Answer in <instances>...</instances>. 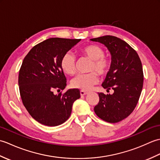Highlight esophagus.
I'll list each match as a JSON object with an SVG mask.
<instances>
[{
    "label": "esophagus",
    "mask_w": 160,
    "mask_h": 160,
    "mask_svg": "<svg viewBox=\"0 0 160 160\" xmlns=\"http://www.w3.org/2000/svg\"><path fill=\"white\" fill-rule=\"evenodd\" d=\"M80 96H84V95H86V94L88 93V92H87V91H82V90L80 91Z\"/></svg>",
    "instance_id": "1"
}]
</instances>
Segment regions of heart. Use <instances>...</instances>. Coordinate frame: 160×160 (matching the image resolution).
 I'll return each mask as SVG.
<instances>
[{
    "label": "heart",
    "instance_id": "b5f03b06",
    "mask_svg": "<svg viewBox=\"0 0 160 160\" xmlns=\"http://www.w3.org/2000/svg\"><path fill=\"white\" fill-rule=\"evenodd\" d=\"M81 55L91 60L89 71L92 72L85 74H80L71 81V87L82 91H89L98 82V74L104 76L111 67V60L104 56L103 49L99 45L91 44L81 47L80 49ZM60 66L64 73L67 75L75 74L76 71V58L69 53H65L61 59Z\"/></svg>",
    "mask_w": 160,
    "mask_h": 160
}]
</instances>
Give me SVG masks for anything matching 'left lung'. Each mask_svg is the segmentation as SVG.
<instances>
[{
    "mask_svg": "<svg viewBox=\"0 0 160 160\" xmlns=\"http://www.w3.org/2000/svg\"><path fill=\"white\" fill-rule=\"evenodd\" d=\"M107 47L111 55L110 69L102 86L114 93H98L99 102L94 111L102 120L116 123L127 118L138 102L143 87L144 74L138 53L124 40L113 36L92 38Z\"/></svg>",
    "mask_w": 160,
    "mask_h": 160,
    "instance_id": "1",
    "label": "left lung"
}]
</instances>
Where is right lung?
<instances>
[{
	"instance_id": "add662e5",
	"label": "right lung",
	"mask_w": 160,
	"mask_h": 160,
	"mask_svg": "<svg viewBox=\"0 0 160 160\" xmlns=\"http://www.w3.org/2000/svg\"><path fill=\"white\" fill-rule=\"evenodd\" d=\"M81 39L52 38L35 45L24 58L18 75L23 105L39 123L49 127L62 124L70 117L78 89L60 92L67 85L61 59Z\"/></svg>"
}]
</instances>
